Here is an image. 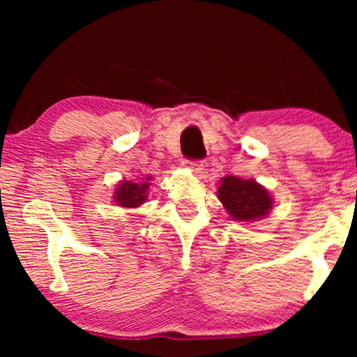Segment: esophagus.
I'll list each match as a JSON object with an SVG mask.
<instances>
[{"label": "esophagus", "instance_id": "1", "mask_svg": "<svg viewBox=\"0 0 357 357\" xmlns=\"http://www.w3.org/2000/svg\"><path fill=\"white\" fill-rule=\"evenodd\" d=\"M185 164H187V167L192 170L193 174H197V175H202L203 174V169H204V165H203V162L202 160H193V159H187L185 160Z\"/></svg>", "mask_w": 357, "mask_h": 357}]
</instances>
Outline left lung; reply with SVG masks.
I'll use <instances>...</instances> for the list:
<instances>
[{
    "mask_svg": "<svg viewBox=\"0 0 357 357\" xmlns=\"http://www.w3.org/2000/svg\"><path fill=\"white\" fill-rule=\"evenodd\" d=\"M218 197L236 221H253L273 208L270 193L255 180H242L227 175L218 187Z\"/></svg>",
    "mask_w": 357,
    "mask_h": 357,
    "instance_id": "left-lung-1",
    "label": "left lung"
}]
</instances>
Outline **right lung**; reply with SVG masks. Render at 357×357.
<instances>
[{
  "mask_svg": "<svg viewBox=\"0 0 357 357\" xmlns=\"http://www.w3.org/2000/svg\"><path fill=\"white\" fill-rule=\"evenodd\" d=\"M148 187H149L148 182H141V183L123 182L115 192L116 203H119L120 206H126V208L139 206V204H143L144 199L148 198Z\"/></svg>",
  "mask_w": 357,
  "mask_h": 357,
  "instance_id": "obj_1",
  "label": "right lung"
}]
</instances>
